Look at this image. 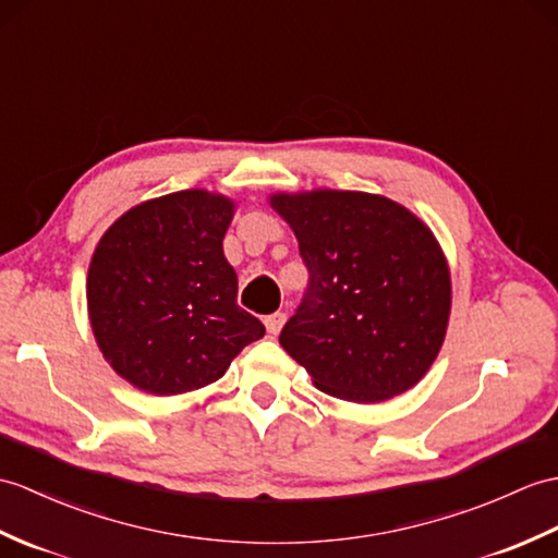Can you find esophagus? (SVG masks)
<instances>
[{"label": "esophagus", "instance_id": "obj_1", "mask_svg": "<svg viewBox=\"0 0 558 558\" xmlns=\"http://www.w3.org/2000/svg\"><path fill=\"white\" fill-rule=\"evenodd\" d=\"M264 323H266V330H268L270 335H278L280 328L284 326V314H282V311H276V314H268V316L264 318Z\"/></svg>", "mask_w": 558, "mask_h": 558}]
</instances>
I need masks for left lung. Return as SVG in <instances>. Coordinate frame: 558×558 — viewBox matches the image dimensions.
<instances>
[{
    "instance_id": "obj_1",
    "label": "left lung",
    "mask_w": 558,
    "mask_h": 558,
    "mask_svg": "<svg viewBox=\"0 0 558 558\" xmlns=\"http://www.w3.org/2000/svg\"><path fill=\"white\" fill-rule=\"evenodd\" d=\"M308 284L280 344L316 387L373 404L407 392L442 347L451 282L433 232L366 192L276 194Z\"/></svg>"
}]
</instances>
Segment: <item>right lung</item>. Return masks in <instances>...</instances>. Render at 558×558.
I'll use <instances>...</instances> for the list:
<instances>
[{
  "instance_id": "obj_1",
  "label": "right lung",
  "mask_w": 558,
  "mask_h": 558,
  "mask_svg": "<svg viewBox=\"0 0 558 558\" xmlns=\"http://www.w3.org/2000/svg\"><path fill=\"white\" fill-rule=\"evenodd\" d=\"M230 218V199L185 190L135 206L99 240L89 320L104 359L140 390H199L264 338V323L238 306L223 256Z\"/></svg>"
}]
</instances>
